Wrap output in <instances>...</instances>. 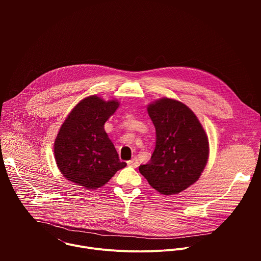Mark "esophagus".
<instances>
[{
  "label": "esophagus",
  "instance_id": "34e87169",
  "mask_svg": "<svg viewBox=\"0 0 261 261\" xmlns=\"http://www.w3.org/2000/svg\"><path fill=\"white\" fill-rule=\"evenodd\" d=\"M127 164L130 166V167H137L138 166V160H137V158L136 157H134V158H132L131 160H129L128 162H127Z\"/></svg>",
  "mask_w": 261,
  "mask_h": 261
}]
</instances>
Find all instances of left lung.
Wrapping results in <instances>:
<instances>
[{
    "label": "left lung",
    "instance_id": "left-lung-1",
    "mask_svg": "<svg viewBox=\"0 0 261 261\" xmlns=\"http://www.w3.org/2000/svg\"><path fill=\"white\" fill-rule=\"evenodd\" d=\"M147 114L156 128V146L139 172L161 194H177L201 175L210 154L207 135L193 111L177 100H156Z\"/></svg>",
    "mask_w": 261,
    "mask_h": 261
}]
</instances>
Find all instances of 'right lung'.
Wrapping results in <instances>:
<instances>
[{"label":"right lung","mask_w":261,"mask_h":261,"mask_svg":"<svg viewBox=\"0 0 261 261\" xmlns=\"http://www.w3.org/2000/svg\"><path fill=\"white\" fill-rule=\"evenodd\" d=\"M119 105L118 100L105 101L93 95L71 110L54 145L58 168L68 180L86 189H97L127 165L119 159L104 130L105 122Z\"/></svg>","instance_id":"1"}]
</instances>
